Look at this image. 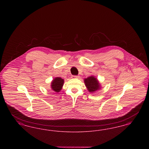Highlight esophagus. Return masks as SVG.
<instances>
[{
  "label": "esophagus",
  "mask_w": 149,
  "mask_h": 149,
  "mask_svg": "<svg viewBox=\"0 0 149 149\" xmlns=\"http://www.w3.org/2000/svg\"><path fill=\"white\" fill-rule=\"evenodd\" d=\"M72 78H79V77L78 75H72Z\"/></svg>",
  "instance_id": "obj_1"
}]
</instances>
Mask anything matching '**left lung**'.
Masks as SVG:
<instances>
[{
  "label": "left lung",
  "mask_w": 149,
  "mask_h": 149,
  "mask_svg": "<svg viewBox=\"0 0 149 149\" xmlns=\"http://www.w3.org/2000/svg\"><path fill=\"white\" fill-rule=\"evenodd\" d=\"M84 83L88 91L89 92H95L100 88V85L98 80L94 76H91L84 79Z\"/></svg>",
  "instance_id": "left-lung-1"
}]
</instances>
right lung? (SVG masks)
Returning <instances> with one entry per match:
<instances>
[{"label":"right lung","mask_w":149,"mask_h":149,"mask_svg":"<svg viewBox=\"0 0 149 149\" xmlns=\"http://www.w3.org/2000/svg\"><path fill=\"white\" fill-rule=\"evenodd\" d=\"M64 80L60 77L55 78L51 82V88L55 92H59L64 85Z\"/></svg>","instance_id":"right-lung-1"}]
</instances>
